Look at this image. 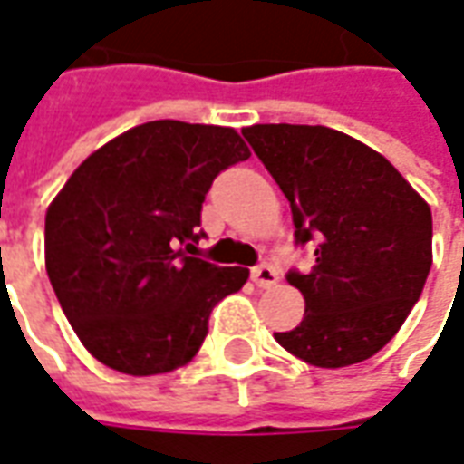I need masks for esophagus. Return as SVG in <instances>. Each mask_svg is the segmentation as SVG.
I'll use <instances>...</instances> for the list:
<instances>
[{
  "label": "esophagus",
  "mask_w": 464,
  "mask_h": 464,
  "mask_svg": "<svg viewBox=\"0 0 464 464\" xmlns=\"http://www.w3.org/2000/svg\"><path fill=\"white\" fill-rule=\"evenodd\" d=\"M251 281L256 283L258 288H271V285L278 283V273H276L273 266L263 263V266H256V268L251 271Z\"/></svg>",
  "instance_id": "1"
}]
</instances>
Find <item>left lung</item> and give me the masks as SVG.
I'll use <instances>...</instances> for the list:
<instances>
[{
    "mask_svg": "<svg viewBox=\"0 0 464 464\" xmlns=\"http://www.w3.org/2000/svg\"><path fill=\"white\" fill-rule=\"evenodd\" d=\"M243 136L291 203L295 241L318 243L311 273H288L305 298L301 325L276 341L315 368L372 358L428 281V201L382 153L328 126L256 123Z\"/></svg>",
    "mask_w": 464,
    "mask_h": 464,
    "instance_id": "1",
    "label": "left lung"
}]
</instances>
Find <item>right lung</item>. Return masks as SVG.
I'll use <instances>...</instances> for the list:
<instances>
[{
	"label": "right lung",
	"instance_id": "right-lung-1",
	"mask_svg": "<svg viewBox=\"0 0 464 464\" xmlns=\"http://www.w3.org/2000/svg\"><path fill=\"white\" fill-rule=\"evenodd\" d=\"M248 156L231 126L149 121L96 149L49 203V281L106 368L141 378L191 362L213 305L248 281L186 256L213 179Z\"/></svg>",
	"mask_w": 464,
	"mask_h": 464
}]
</instances>
